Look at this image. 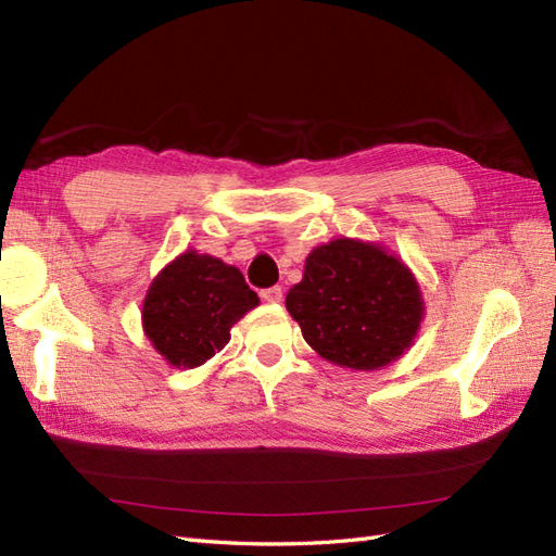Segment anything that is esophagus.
Wrapping results in <instances>:
<instances>
[{
  "mask_svg": "<svg viewBox=\"0 0 556 556\" xmlns=\"http://www.w3.org/2000/svg\"><path fill=\"white\" fill-rule=\"evenodd\" d=\"M264 301H268V304H278V301L282 299V290L278 288V285H274V288H266L260 292Z\"/></svg>",
  "mask_w": 556,
  "mask_h": 556,
  "instance_id": "34e87169",
  "label": "esophagus"
}]
</instances>
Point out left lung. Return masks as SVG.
I'll list each match as a JSON object with an SVG mask.
<instances>
[{"mask_svg": "<svg viewBox=\"0 0 556 556\" xmlns=\"http://www.w3.org/2000/svg\"><path fill=\"white\" fill-rule=\"evenodd\" d=\"M285 306L319 357L355 371L399 359L425 317L410 268L376 243L345 237L311 250Z\"/></svg>", "mask_w": 556, "mask_h": 556, "instance_id": "obj_1", "label": "left lung"}]
</instances>
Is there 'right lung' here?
<instances>
[{"instance_id": "right-lung-1", "label": "right lung", "mask_w": 556, "mask_h": 556, "mask_svg": "<svg viewBox=\"0 0 556 556\" xmlns=\"http://www.w3.org/2000/svg\"><path fill=\"white\" fill-rule=\"evenodd\" d=\"M257 304L237 266L188 250L150 285L143 331L172 366L194 368L229 343V329Z\"/></svg>"}]
</instances>
